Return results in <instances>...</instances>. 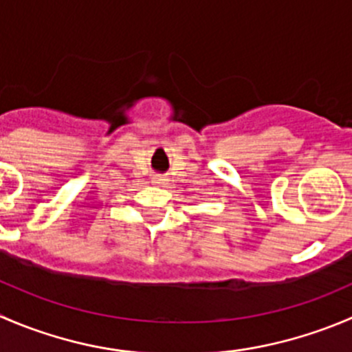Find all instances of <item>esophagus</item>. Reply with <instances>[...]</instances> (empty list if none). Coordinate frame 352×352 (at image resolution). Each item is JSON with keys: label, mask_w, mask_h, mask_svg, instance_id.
Segmentation results:
<instances>
[{"label": "esophagus", "mask_w": 352, "mask_h": 352, "mask_svg": "<svg viewBox=\"0 0 352 352\" xmlns=\"http://www.w3.org/2000/svg\"><path fill=\"white\" fill-rule=\"evenodd\" d=\"M153 182H155V184H165V177H162V175L153 177Z\"/></svg>", "instance_id": "1"}]
</instances>
